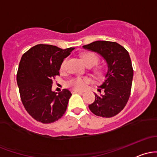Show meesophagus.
Segmentation results:
<instances>
[{"label": "esophagus", "instance_id": "obj_1", "mask_svg": "<svg viewBox=\"0 0 157 157\" xmlns=\"http://www.w3.org/2000/svg\"><path fill=\"white\" fill-rule=\"evenodd\" d=\"M71 93H72V94H75V93L82 94V93H83V91H79V90H77V89H73V90H71Z\"/></svg>", "mask_w": 157, "mask_h": 157}]
</instances>
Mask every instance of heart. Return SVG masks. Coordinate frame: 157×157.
<instances>
[{
	"mask_svg": "<svg viewBox=\"0 0 157 157\" xmlns=\"http://www.w3.org/2000/svg\"><path fill=\"white\" fill-rule=\"evenodd\" d=\"M82 58L84 60L85 63L89 67H91V66L96 65L99 60L97 56L95 54L92 53V52H86V53H83L82 55ZM67 62V59H65L63 61L60 66L61 71H64L66 69ZM96 73L97 75H100L102 73L101 70H97ZM89 82V79L87 78V77H75V78L71 79V80L68 81V85L70 87H72L74 89H83L85 86H86V85Z\"/></svg>",
	"mask_w": 157,
	"mask_h": 157,
	"instance_id": "obj_1",
	"label": "heart"
}]
</instances>
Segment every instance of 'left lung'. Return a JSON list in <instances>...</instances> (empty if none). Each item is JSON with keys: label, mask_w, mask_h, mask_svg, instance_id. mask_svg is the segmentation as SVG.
<instances>
[{"label": "left lung", "mask_w": 157, "mask_h": 157, "mask_svg": "<svg viewBox=\"0 0 157 157\" xmlns=\"http://www.w3.org/2000/svg\"><path fill=\"white\" fill-rule=\"evenodd\" d=\"M82 47L101 55L108 66L105 80L98 86V91L102 90L103 94H95L90 111L97 116L112 117L125 108L130 97L134 76L130 55L123 46L111 41L97 40Z\"/></svg>", "instance_id": "1"}]
</instances>
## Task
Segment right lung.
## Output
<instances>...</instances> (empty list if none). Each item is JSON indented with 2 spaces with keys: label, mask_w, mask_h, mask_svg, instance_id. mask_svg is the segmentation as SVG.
I'll return each mask as SVG.
<instances>
[{
  "label": "right lung",
  "mask_w": 157,
  "mask_h": 157,
  "mask_svg": "<svg viewBox=\"0 0 157 157\" xmlns=\"http://www.w3.org/2000/svg\"><path fill=\"white\" fill-rule=\"evenodd\" d=\"M74 49L38 44L21 57L17 73L20 96L25 109L37 121L52 123L66 112L71 94L68 89L52 91V80L60 75L63 61Z\"/></svg>",
  "instance_id": "1"
}]
</instances>
